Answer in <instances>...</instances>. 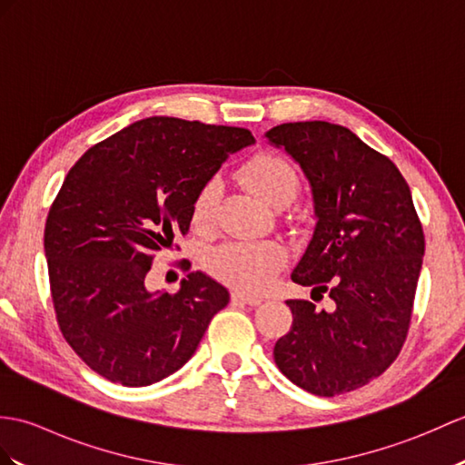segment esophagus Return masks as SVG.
Returning <instances> with one entry per match:
<instances>
[{"instance_id":"34e87169","label":"esophagus","mask_w":465,"mask_h":465,"mask_svg":"<svg viewBox=\"0 0 465 465\" xmlns=\"http://www.w3.org/2000/svg\"><path fill=\"white\" fill-rule=\"evenodd\" d=\"M232 301H233V303H243V305H252V307H257V305L263 303L262 297L247 295V293H242V291H233Z\"/></svg>"}]
</instances>
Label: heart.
I'll return each mask as SVG.
<instances>
[{
  "label": "heart",
  "mask_w": 465,
  "mask_h": 465,
  "mask_svg": "<svg viewBox=\"0 0 465 465\" xmlns=\"http://www.w3.org/2000/svg\"><path fill=\"white\" fill-rule=\"evenodd\" d=\"M242 178L257 198L273 206L289 202L299 188V174L293 164L273 153L252 156L242 168ZM218 196V180H210L200 188L192 203V220L196 228L203 230L213 222ZM285 263V247L272 240L228 242L215 247L206 257V265L215 277L247 293H259L267 289Z\"/></svg>",
  "instance_id": "b5f03b06"
}]
</instances>
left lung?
<instances>
[{"label": "left lung", "instance_id": "1", "mask_svg": "<svg viewBox=\"0 0 465 465\" xmlns=\"http://www.w3.org/2000/svg\"><path fill=\"white\" fill-rule=\"evenodd\" d=\"M303 168L317 225L291 279L331 309L289 299L293 325L273 356L317 396L356 391L391 366L410 329L424 232L394 162L341 124L287 123L265 134Z\"/></svg>", "mask_w": 465, "mask_h": 465}]
</instances>
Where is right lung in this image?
Instances as JSON below:
<instances>
[{"label":"right lung","instance_id":"right-lung-1","mask_svg":"<svg viewBox=\"0 0 465 465\" xmlns=\"http://www.w3.org/2000/svg\"><path fill=\"white\" fill-rule=\"evenodd\" d=\"M252 143L247 128L150 116L91 146L69 170L43 237L51 299L64 341L103 379H166L228 305V289L202 272L174 295L148 291L146 277L156 252L188 233L200 188Z\"/></svg>","mask_w":465,"mask_h":465}]
</instances>
